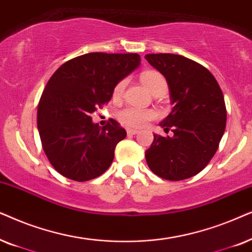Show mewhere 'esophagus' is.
I'll return each mask as SVG.
<instances>
[{
  "instance_id": "1",
  "label": "esophagus",
  "mask_w": 252,
  "mask_h": 252,
  "mask_svg": "<svg viewBox=\"0 0 252 252\" xmlns=\"http://www.w3.org/2000/svg\"><path fill=\"white\" fill-rule=\"evenodd\" d=\"M126 133H128V135H136V133H138V130L128 128L126 129Z\"/></svg>"
}]
</instances>
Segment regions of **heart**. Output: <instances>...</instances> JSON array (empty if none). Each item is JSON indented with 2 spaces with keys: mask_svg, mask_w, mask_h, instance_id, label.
<instances>
[{
  "mask_svg": "<svg viewBox=\"0 0 252 252\" xmlns=\"http://www.w3.org/2000/svg\"><path fill=\"white\" fill-rule=\"evenodd\" d=\"M140 79L144 85L150 90L151 92L154 93L158 90H167V82L163 78L161 73L157 71H144L140 76ZM126 80L123 79L119 82L114 87L113 94L115 98L122 95L126 87ZM156 117V112L152 109L146 108H137V107H126L121 110L119 113V119L124 126H129V128H143L150 121H152Z\"/></svg>",
  "mask_w": 252,
  "mask_h": 252,
  "instance_id": "1",
  "label": "heart"
}]
</instances>
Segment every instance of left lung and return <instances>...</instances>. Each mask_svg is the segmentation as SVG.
Masks as SVG:
<instances>
[{"instance_id":"left-lung-1","label":"left lung","mask_w":252,"mask_h":252,"mask_svg":"<svg viewBox=\"0 0 252 252\" xmlns=\"http://www.w3.org/2000/svg\"><path fill=\"white\" fill-rule=\"evenodd\" d=\"M145 59L165 77L172 112L160 122L173 136L153 135L145 158L156 175L181 181L205 168L226 129L227 112L219 84L206 68L175 54H147Z\"/></svg>"}]
</instances>
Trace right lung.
I'll return each instance as SVG.
<instances>
[{
  "label": "right lung",
  "instance_id": "right-lung-1",
  "mask_svg": "<svg viewBox=\"0 0 252 252\" xmlns=\"http://www.w3.org/2000/svg\"><path fill=\"white\" fill-rule=\"evenodd\" d=\"M139 64L138 54L89 53L65 62L50 77L36 119L43 151L61 175L85 182L112 165L126 130L115 120L101 128L90 115L112 99L116 84Z\"/></svg>",
  "mask_w": 252,
  "mask_h": 252
}]
</instances>
